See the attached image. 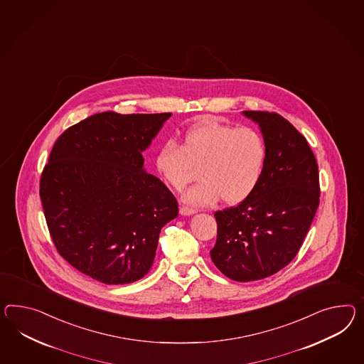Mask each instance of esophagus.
I'll list each match as a JSON object with an SVG mask.
<instances>
[{
  "label": "esophagus",
  "mask_w": 364,
  "mask_h": 364,
  "mask_svg": "<svg viewBox=\"0 0 364 364\" xmlns=\"http://www.w3.org/2000/svg\"><path fill=\"white\" fill-rule=\"evenodd\" d=\"M196 213V208H191V207H187V205H181V208H179V214L181 215H193Z\"/></svg>",
  "instance_id": "obj_1"
}]
</instances>
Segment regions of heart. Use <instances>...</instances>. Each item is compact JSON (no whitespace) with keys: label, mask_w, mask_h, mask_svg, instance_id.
<instances>
[{"label":"heart","mask_w":364,"mask_h":364,"mask_svg":"<svg viewBox=\"0 0 364 364\" xmlns=\"http://www.w3.org/2000/svg\"><path fill=\"white\" fill-rule=\"evenodd\" d=\"M267 159V142L256 129L208 120L188 129L181 145L166 141L156 156V168L177 191L199 168L202 179L183 196L186 203L207 205L222 198L227 205H237L259 186Z\"/></svg>","instance_id":"heart-1"}]
</instances>
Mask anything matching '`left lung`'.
<instances>
[{
    "label": "left lung",
    "instance_id": "8db88e82",
    "mask_svg": "<svg viewBox=\"0 0 364 364\" xmlns=\"http://www.w3.org/2000/svg\"><path fill=\"white\" fill-rule=\"evenodd\" d=\"M242 113L260 127L267 165L251 196L215 213L218 236L210 255L224 276L247 282L269 277L296 257L321 191L317 159L306 139L279 113Z\"/></svg>",
    "mask_w": 364,
    "mask_h": 364
}]
</instances>
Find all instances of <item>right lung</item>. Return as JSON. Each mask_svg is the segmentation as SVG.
Listing matches in <instances>:
<instances>
[{
  "label": "right lung",
  "instance_id": "add662e5",
  "mask_svg": "<svg viewBox=\"0 0 364 364\" xmlns=\"http://www.w3.org/2000/svg\"><path fill=\"white\" fill-rule=\"evenodd\" d=\"M171 113H96L65 129L43 168L39 196L56 251L108 285L142 279L176 196L144 168L142 151Z\"/></svg>",
  "mask_w": 364,
  "mask_h": 364
}]
</instances>
